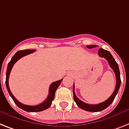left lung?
<instances>
[{
  "label": "left lung",
  "mask_w": 129,
  "mask_h": 129,
  "mask_svg": "<svg viewBox=\"0 0 129 129\" xmlns=\"http://www.w3.org/2000/svg\"><path fill=\"white\" fill-rule=\"evenodd\" d=\"M86 47L88 49H91V48H94L97 47V45H87ZM98 55L100 57L105 58L107 60L110 67L114 71L116 76V86L113 93L111 94V95L107 99V100H105V102H102V103H100L98 104L91 105V104H86V103L80 100V99L78 98L76 94H75V92H74V84H73V98H74V100L76 102V105L83 110L90 111V112L101 111H103L104 109H106L108 106H109L114 100L115 98L116 95L117 94L118 91L119 90L120 86H121V78H120V71L119 69V66H118V64L117 63L112 55L111 54L110 52L107 51V50L104 49L102 48L98 50Z\"/></svg>",
  "instance_id": "left-lung-1"
}]
</instances>
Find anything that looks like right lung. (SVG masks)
Returning a JSON list of instances; mask_svg holds the SVG:
<instances>
[{"label":"right lung","mask_w":129,"mask_h":129,"mask_svg":"<svg viewBox=\"0 0 129 129\" xmlns=\"http://www.w3.org/2000/svg\"><path fill=\"white\" fill-rule=\"evenodd\" d=\"M35 51V49H26V50H22V51H18V52L15 53L14 55L12 57L11 60L8 64V67H7V70H6V86L8 90V93H9L10 95L11 96L14 103L16 104V105L18 107H20V109H23V110L27 111V112H39V111H41L45 110V109H48L49 107L51 105L52 101L55 98V91L57 90V88L60 86V83L62 81V79L58 80V81L54 82L50 85L49 90V95H48L47 98L41 104H39L38 105H24V104L20 103L18 100H17V99L15 98L13 95V94L12 93L11 91L10 90L9 84H8V79H9V76L10 71H11L12 67H13L14 64L18 61V60L21 58L22 57H24L25 55H29L30 53H32Z\"/></svg>","instance_id":"obj_1"}]
</instances>
